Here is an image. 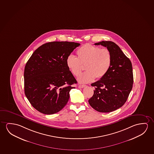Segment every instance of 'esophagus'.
<instances>
[{
    "mask_svg": "<svg viewBox=\"0 0 154 154\" xmlns=\"http://www.w3.org/2000/svg\"><path fill=\"white\" fill-rule=\"evenodd\" d=\"M86 85H79L78 86V88H84V87H85Z\"/></svg>",
    "mask_w": 154,
    "mask_h": 154,
    "instance_id": "1",
    "label": "esophagus"
}]
</instances>
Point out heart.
<instances>
[{"label":"heart","instance_id":"obj_1","mask_svg":"<svg viewBox=\"0 0 154 154\" xmlns=\"http://www.w3.org/2000/svg\"><path fill=\"white\" fill-rule=\"evenodd\" d=\"M77 57L69 55L66 60V66L74 76L78 77L85 66V72L79 77L81 83L92 82L95 78H103L109 70L112 63L111 52L107 48L87 44L76 51Z\"/></svg>","mask_w":154,"mask_h":154}]
</instances>
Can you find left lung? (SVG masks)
Wrapping results in <instances>:
<instances>
[{
	"mask_svg": "<svg viewBox=\"0 0 154 154\" xmlns=\"http://www.w3.org/2000/svg\"><path fill=\"white\" fill-rule=\"evenodd\" d=\"M94 45H102L110 51L112 63L108 73L100 80L91 84L95 90L88 102L97 111L110 112L123 106L132 90V63L119 46L112 42L102 41Z\"/></svg>",
	"mask_w": 154,
	"mask_h": 154,
	"instance_id": "8db88e82",
	"label": "left lung"
}]
</instances>
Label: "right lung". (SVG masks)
<instances>
[{
	"instance_id": "add662e5",
	"label": "right lung",
	"mask_w": 154,
	"mask_h": 154,
	"mask_svg": "<svg viewBox=\"0 0 154 154\" xmlns=\"http://www.w3.org/2000/svg\"><path fill=\"white\" fill-rule=\"evenodd\" d=\"M80 45L68 42L46 43L35 50L26 62L24 93L40 112L55 114L67 103L69 92L77 82L66 66V60Z\"/></svg>"
}]
</instances>
